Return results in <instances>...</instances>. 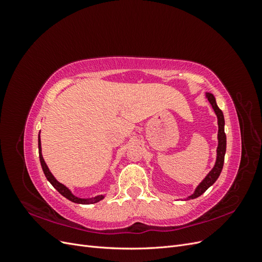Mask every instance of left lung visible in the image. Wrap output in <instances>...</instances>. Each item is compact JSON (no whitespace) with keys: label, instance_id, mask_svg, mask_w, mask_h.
<instances>
[{"label":"left lung","instance_id":"left-lung-1","mask_svg":"<svg viewBox=\"0 0 262 262\" xmlns=\"http://www.w3.org/2000/svg\"><path fill=\"white\" fill-rule=\"evenodd\" d=\"M205 97L208 98L209 102H210L213 110H214V113H215V115L217 117L219 145H217V149H216V162H215V165H214V167L212 168V170L207 175V177H205L200 182L199 186L195 188L194 192L191 195H189L187 199H195V198L200 196L202 193L207 191V190L219 178L220 173L222 171V168H223V165H224V156H225V152H226V134H225V131H224V125H225L224 116H223V113H222V110L216 105L215 97H214L211 93L205 94Z\"/></svg>","mask_w":262,"mask_h":262}]
</instances>
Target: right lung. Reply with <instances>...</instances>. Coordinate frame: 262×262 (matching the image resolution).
<instances>
[{"label": "right lung", "mask_w": 262, "mask_h": 262, "mask_svg": "<svg viewBox=\"0 0 262 262\" xmlns=\"http://www.w3.org/2000/svg\"><path fill=\"white\" fill-rule=\"evenodd\" d=\"M38 148H39V158H40V164H41V167H42V170L45 172V176L47 177V179H48V181L50 182V184L58 190V191L63 195L66 196L68 200L72 201L74 203H80V204H90V203H96L100 200H102L105 198V195H97L95 198H90V199H81V198L78 196H75L72 192H71V190L69 188H67L64 185H62L61 182H59L57 179L54 178V176L51 173V171L49 170L48 166H47L43 157H42V154H41V142H40V133H39V138H38Z\"/></svg>", "instance_id": "right-lung-1"}]
</instances>
